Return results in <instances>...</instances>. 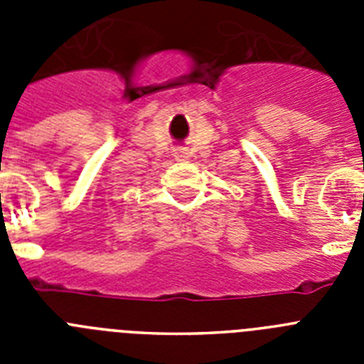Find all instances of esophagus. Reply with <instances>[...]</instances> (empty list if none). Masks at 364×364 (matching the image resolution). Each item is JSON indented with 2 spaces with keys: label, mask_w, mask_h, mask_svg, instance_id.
<instances>
[{
  "label": "esophagus",
  "mask_w": 364,
  "mask_h": 364,
  "mask_svg": "<svg viewBox=\"0 0 364 364\" xmlns=\"http://www.w3.org/2000/svg\"><path fill=\"white\" fill-rule=\"evenodd\" d=\"M175 159L178 162H186L189 159V153L186 149H175Z\"/></svg>",
  "instance_id": "1"
}]
</instances>
